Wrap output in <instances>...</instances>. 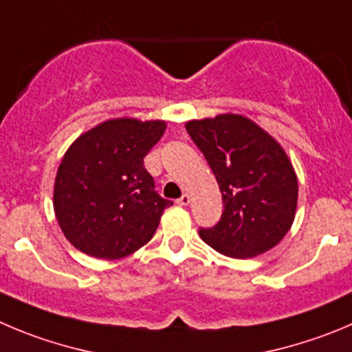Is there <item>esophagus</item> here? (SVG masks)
<instances>
[{
  "instance_id": "1",
  "label": "esophagus",
  "mask_w": 352,
  "mask_h": 352,
  "mask_svg": "<svg viewBox=\"0 0 352 352\" xmlns=\"http://www.w3.org/2000/svg\"><path fill=\"white\" fill-rule=\"evenodd\" d=\"M177 203H179L180 206H187V205H189V203H191V196H189V195H182L179 199H177Z\"/></svg>"
}]
</instances>
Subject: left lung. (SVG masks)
I'll use <instances>...</instances> for the list:
<instances>
[{
    "instance_id": "obj_1",
    "label": "left lung",
    "mask_w": 352,
    "mask_h": 352,
    "mask_svg": "<svg viewBox=\"0 0 352 352\" xmlns=\"http://www.w3.org/2000/svg\"><path fill=\"white\" fill-rule=\"evenodd\" d=\"M222 192L221 221L199 236L219 254L250 258L283 239L297 208L298 184L283 147L239 114L186 124Z\"/></svg>"
}]
</instances>
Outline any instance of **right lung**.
<instances>
[{
    "label": "right lung",
    "instance_id": "add662e5",
    "mask_svg": "<svg viewBox=\"0 0 352 352\" xmlns=\"http://www.w3.org/2000/svg\"><path fill=\"white\" fill-rule=\"evenodd\" d=\"M165 121H104L76 139L55 179L54 208L72 246L90 257H126L146 245L173 205L154 189L144 157Z\"/></svg>",
    "mask_w": 352,
    "mask_h": 352
}]
</instances>
